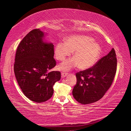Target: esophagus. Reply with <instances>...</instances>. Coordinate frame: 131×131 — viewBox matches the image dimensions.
Here are the masks:
<instances>
[{
    "instance_id": "1",
    "label": "esophagus",
    "mask_w": 131,
    "mask_h": 131,
    "mask_svg": "<svg viewBox=\"0 0 131 131\" xmlns=\"http://www.w3.org/2000/svg\"><path fill=\"white\" fill-rule=\"evenodd\" d=\"M68 73H65V72H62L61 73V75H62V77H63V78H64V77H65L66 76H67Z\"/></svg>"
}]
</instances>
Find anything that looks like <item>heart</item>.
Here are the masks:
<instances>
[{
	"label": "heart",
	"instance_id": "b5f03b06",
	"mask_svg": "<svg viewBox=\"0 0 131 131\" xmlns=\"http://www.w3.org/2000/svg\"><path fill=\"white\" fill-rule=\"evenodd\" d=\"M74 51V57L62 63L59 69L67 72L79 66L81 69H88L95 65L102 52V48L94 39L85 35H76L67 37L65 41L56 44L54 54L58 61H63Z\"/></svg>",
	"mask_w": 131,
	"mask_h": 131
}]
</instances>
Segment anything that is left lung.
Segmentation results:
<instances>
[{"label": "left lung", "instance_id": "8db88e82", "mask_svg": "<svg viewBox=\"0 0 131 131\" xmlns=\"http://www.w3.org/2000/svg\"><path fill=\"white\" fill-rule=\"evenodd\" d=\"M116 70V54L112 48L94 66L77 73V83L72 91L74 98L84 105L99 101L112 85Z\"/></svg>", "mask_w": 131, "mask_h": 131}]
</instances>
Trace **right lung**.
Returning a JSON list of instances; mask_svg holds the SVG:
<instances>
[{
    "instance_id": "1",
    "label": "right lung",
    "mask_w": 131,
    "mask_h": 131,
    "mask_svg": "<svg viewBox=\"0 0 131 131\" xmlns=\"http://www.w3.org/2000/svg\"><path fill=\"white\" fill-rule=\"evenodd\" d=\"M47 34L34 29L22 40L17 48L14 71L18 84L30 100L41 103L50 99L53 85L61 79V73L50 70L55 67L54 45L46 41Z\"/></svg>"
}]
</instances>
